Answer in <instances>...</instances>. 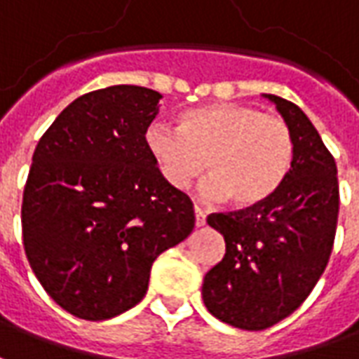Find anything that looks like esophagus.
I'll use <instances>...</instances> for the list:
<instances>
[{"mask_svg": "<svg viewBox=\"0 0 359 359\" xmlns=\"http://www.w3.org/2000/svg\"><path fill=\"white\" fill-rule=\"evenodd\" d=\"M194 222H196V227H202L205 223V214L202 208H198V205H194Z\"/></svg>", "mask_w": 359, "mask_h": 359, "instance_id": "1", "label": "esophagus"}]
</instances>
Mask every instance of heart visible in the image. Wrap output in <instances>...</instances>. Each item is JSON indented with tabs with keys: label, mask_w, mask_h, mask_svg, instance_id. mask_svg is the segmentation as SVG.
Returning a JSON list of instances; mask_svg holds the SVG:
<instances>
[{
	"label": "heart",
	"mask_w": 359,
	"mask_h": 359,
	"mask_svg": "<svg viewBox=\"0 0 359 359\" xmlns=\"http://www.w3.org/2000/svg\"><path fill=\"white\" fill-rule=\"evenodd\" d=\"M144 144L163 180L184 190L204 169L202 194L229 198L235 208H257L282 188L295 159L285 120L237 102L184 110L179 130L161 122L145 128Z\"/></svg>",
	"instance_id": "b5f03b06"
}]
</instances>
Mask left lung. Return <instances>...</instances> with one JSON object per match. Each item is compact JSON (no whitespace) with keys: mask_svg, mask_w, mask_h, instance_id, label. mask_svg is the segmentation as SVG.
<instances>
[{"mask_svg":"<svg viewBox=\"0 0 359 359\" xmlns=\"http://www.w3.org/2000/svg\"><path fill=\"white\" fill-rule=\"evenodd\" d=\"M264 97L292 128L290 177L264 204L208 215L225 255L204 276V305L243 330L272 327L307 299L332 252L340 204L337 163L307 114L282 97Z\"/></svg>","mask_w":359,"mask_h":359,"instance_id":"1","label":"left lung"}]
</instances>
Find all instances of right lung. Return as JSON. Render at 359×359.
<instances>
[{"label":"right lung","mask_w":359,"mask_h":359,"mask_svg":"<svg viewBox=\"0 0 359 359\" xmlns=\"http://www.w3.org/2000/svg\"><path fill=\"white\" fill-rule=\"evenodd\" d=\"M161 95L112 85L75 99L40 137L22 192L25 255L74 317L112 319L144 299L154 260L194 229L144 144Z\"/></svg>","instance_id":"add662e5"}]
</instances>
